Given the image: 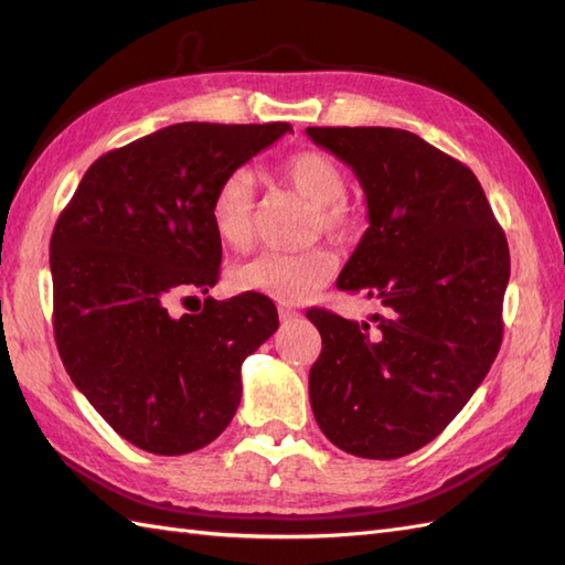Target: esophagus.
<instances>
[{"instance_id": "1", "label": "esophagus", "mask_w": 565, "mask_h": 565, "mask_svg": "<svg viewBox=\"0 0 565 565\" xmlns=\"http://www.w3.org/2000/svg\"><path fill=\"white\" fill-rule=\"evenodd\" d=\"M279 318H281L284 322H289V320L298 318V310L291 308V306H279Z\"/></svg>"}]
</instances>
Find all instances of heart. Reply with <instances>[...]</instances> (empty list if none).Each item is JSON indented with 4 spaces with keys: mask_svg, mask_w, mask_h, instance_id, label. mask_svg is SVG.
Listing matches in <instances>:
<instances>
[{
    "mask_svg": "<svg viewBox=\"0 0 565 565\" xmlns=\"http://www.w3.org/2000/svg\"><path fill=\"white\" fill-rule=\"evenodd\" d=\"M281 174L298 194L313 203V227L334 237H352L359 231V213L347 194V174L330 154L318 150L294 152L281 164ZM211 223L231 247H245L255 233V177L249 170H233L223 177L211 201ZM338 257L328 247L301 252H259L231 274L237 291L262 294L281 303H298L326 286Z\"/></svg>",
    "mask_w": 565,
    "mask_h": 565,
    "instance_id": "b5f03b06",
    "label": "heart"
}]
</instances>
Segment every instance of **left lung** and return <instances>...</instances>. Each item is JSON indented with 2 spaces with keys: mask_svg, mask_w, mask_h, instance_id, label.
<instances>
[{
  "mask_svg": "<svg viewBox=\"0 0 565 565\" xmlns=\"http://www.w3.org/2000/svg\"><path fill=\"white\" fill-rule=\"evenodd\" d=\"M352 167L369 227L338 279L381 306L371 322L310 308L322 352L313 415L334 447L398 459L435 439L502 342L510 249L476 174L401 128H306Z\"/></svg>",
  "mask_w": 565,
  "mask_h": 565,
  "instance_id": "obj_1",
  "label": "left lung"
}]
</instances>
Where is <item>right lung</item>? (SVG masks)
Wrapping results in <instances>:
<instances>
[{"mask_svg":"<svg viewBox=\"0 0 565 565\" xmlns=\"http://www.w3.org/2000/svg\"><path fill=\"white\" fill-rule=\"evenodd\" d=\"M289 130L160 128L102 154L60 213L51 237L60 359L94 411L142 451L179 456L218 437L243 395V362L279 328L262 294L209 296L182 318L170 301L218 281L215 189Z\"/></svg>","mask_w":565,"mask_h":565,"instance_id":"1","label":"right lung"}]
</instances>
